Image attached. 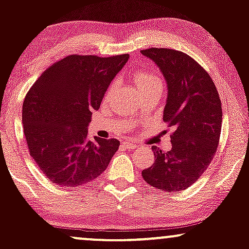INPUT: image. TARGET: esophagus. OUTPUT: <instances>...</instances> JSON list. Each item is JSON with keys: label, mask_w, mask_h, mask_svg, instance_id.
Instances as JSON below:
<instances>
[{"label": "esophagus", "mask_w": 249, "mask_h": 249, "mask_svg": "<svg viewBox=\"0 0 249 249\" xmlns=\"http://www.w3.org/2000/svg\"><path fill=\"white\" fill-rule=\"evenodd\" d=\"M122 145L125 148H128V150H132V148H136L137 146H138V145L134 144V142H123Z\"/></svg>", "instance_id": "esophagus-1"}]
</instances>
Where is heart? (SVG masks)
<instances>
[{"label": "heart", "instance_id": "obj_1", "mask_svg": "<svg viewBox=\"0 0 249 249\" xmlns=\"http://www.w3.org/2000/svg\"><path fill=\"white\" fill-rule=\"evenodd\" d=\"M134 83H136L138 90L145 91L150 90V89H162V79L158 73L153 72V71L148 70H137L132 76ZM116 85L110 84V87L107 88V93H105V98H110V96L112 95L113 91H115Z\"/></svg>", "mask_w": 249, "mask_h": 249}]
</instances>
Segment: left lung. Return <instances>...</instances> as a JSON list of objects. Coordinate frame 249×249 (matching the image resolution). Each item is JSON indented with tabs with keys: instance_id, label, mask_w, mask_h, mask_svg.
Segmentation results:
<instances>
[{
	"instance_id": "8db88e82",
	"label": "left lung",
	"mask_w": 249,
	"mask_h": 249,
	"mask_svg": "<svg viewBox=\"0 0 249 249\" xmlns=\"http://www.w3.org/2000/svg\"><path fill=\"white\" fill-rule=\"evenodd\" d=\"M142 53L160 68L166 79L162 119L173 130L171 151L152 146L156 160L142 176L150 186L181 192L201 177L216 152L221 102L210 73L187 53L166 48H150Z\"/></svg>"
}]
</instances>
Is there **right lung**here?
<instances>
[{"instance_id":"add662e5","label":"right lung","mask_w":249,"mask_h":249,"mask_svg":"<svg viewBox=\"0 0 249 249\" xmlns=\"http://www.w3.org/2000/svg\"><path fill=\"white\" fill-rule=\"evenodd\" d=\"M128 55H70L43 71L28 91L22 124L30 156L50 181L75 188L98 178L119 147L117 139L88 137L111 81Z\"/></svg>"}]
</instances>
